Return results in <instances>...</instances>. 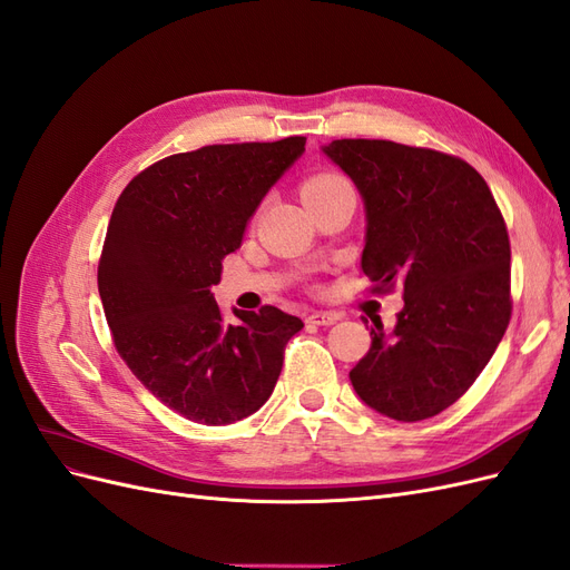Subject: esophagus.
Listing matches in <instances>:
<instances>
[{
	"label": "esophagus",
	"mask_w": 570,
	"mask_h": 570,
	"mask_svg": "<svg viewBox=\"0 0 570 570\" xmlns=\"http://www.w3.org/2000/svg\"><path fill=\"white\" fill-rule=\"evenodd\" d=\"M306 321L314 323V325H333V323L340 321V314H333V312H312V314L306 316Z\"/></svg>",
	"instance_id": "esophagus-1"
}]
</instances>
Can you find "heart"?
Returning <instances> with one entry per match:
<instances>
[{
    "label": "heart",
    "mask_w": 570,
    "mask_h": 570,
    "mask_svg": "<svg viewBox=\"0 0 570 570\" xmlns=\"http://www.w3.org/2000/svg\"><path fill=\"white\" fill-rule=\"evenodd\" d=\"M344 185H350V183L337 174H318V176H312L302 185V197H304V202H308L314 197L333 193V189H340Z\"/></svg>",
    "instance_id": "obj_1"
}]
</instances>
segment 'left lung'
<instances>
[{
    "label": "left lung",
    "mask_w": 570,
    "mask_h": 570,
    "mask_svg": "<svg viewBox=\"0 0 570 570\" xmlns=\"http://www.w3.org/2000/svg\"><path fill=\"white\" fill-rule=\"evenodd\" d=\"M323 151L364 197L371 292L404 297L390 333L371 327L350 381L394 421L433 419L475 383L511 321L504 216L485 178L452 154L390 140H333Z\"/></svg>",
    "instance_id": "left-lung-1"
}]
</instances>
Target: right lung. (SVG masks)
I'll use <instances>...</instances> for the list:
<instances>
[{
    "label": "right lung",
    "instance_id": "add662e5",
    "mask_svg": "<svg viewBox=\"0 0 570 570\" xmlns=\"http://www.w3.org/2000/svg\"><path fill=\"white\" fill-rule=\"evenodd\" d=\"M306 137L206 145L166 157L120 193L97 285L114 347L159 402L204 425L247 419L271 396L304 323L275 306L230 323L212 287L247 220L302 157Z\"/></svg>",
    "mask_w": 570,
    "mask_h": 570
}]
</instances>
